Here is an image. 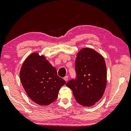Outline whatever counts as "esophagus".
Returning <instances> with one entry per match:
<instances>
[{
    "label": "esophagus",
    "instance_id": "esophagus-1",
    "mask_svg": "<svg viewBox=\"0 0 131 131\" xmlns=\"http://www.w3.org/2000/svg\"><path fill=\"white\" fill-rule=\"evenodd\" d=\"M63 79L65 80V81H67L68 80V76H66L65 77H63Z\"/></svg>",
    "mask_w": 131,
    "mask_h": 131
}]
</instances>
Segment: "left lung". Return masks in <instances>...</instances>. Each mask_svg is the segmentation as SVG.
I'll use <instances>...</instances> for the list:
<instances>
[{
	"label": "left lung",
	"mask_w": 131,
	"mask_h": 131,
	"mask_svg": "<svg viewBox=\"0 0 131 131\" xmlns=\"http://www.w3.org/2000/svg\"><path fill=\"white\" fill-rule=\"evenodd\" d=\"M75 70L76 78L69 81L66 86L80 105H94L102 97L107 83L103 57L91 48H83L77 55Z\"/></svg>",
	"instance_id": "left-lung-1"
}]
</instances>
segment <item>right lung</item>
Here are the masks:
<instances>
[{"instance_id": "1", "label": "right lung", "mask_w": 131, "mask_h": 131, "mask_svg": "<svg viewBox=\"0 0 131 131\" xmlns=\"http://www.w3.org/2000/svg\"><path fill=\"white\" fill-rule=\"evenodd\" d=\"M20 79L29 97L40 105H48L57 99L58 92L66 81L43 55L35 52L24 61Z\"/></svg>"}]
</instances>
